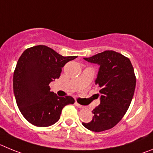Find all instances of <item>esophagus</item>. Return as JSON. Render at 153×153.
Listing matches in <instances>:
<instances>
[{
    "label": "esophagus",
    "instance_id": "1",
    "mask_svg": "<svg viewBox=\"0 0 153 153\" xmlns=\"http://www.w3.org/2000/svg\"><path fill=\"white\" fill-rule=\"evenodd\" d=\"M75 106H76V107H78V108H84V106H82V105H81V104H78V103H77V102H75Z\"/></svg>",
    "mask_w": 153,
    "mask_h": 153
}]
</instances>
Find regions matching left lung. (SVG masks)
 Masks as SVG:
<instances>
[{"label": "left lung", "mask_w": 153, "mask_h": 153, "mask_svg": "<svg viewBox=\"0 0 153 153\" xmlns=\"http://www.w3.org/2000/svg\"><path fill=\"white\" fill-rule=\"evenodd\" d=\"M84 59L100 65L95 83L101 96L100 104L92 111V120L82 124L94 132L110 130L121 120L130 107L137 81L134 69L127 57L113 50Z\"/></svg>", "instance_id": "obj_1"}]
</instances>
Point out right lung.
I'll use <instances>...</instances> for the list:
<instances>
[{
	"label": "right lung",
	"mask_w": 153,
	"mask_h": 153,
	"mask_svg": "<svg viewBox=\"0 0 153 153\" xmlns=\"http://www.w3.org/2000/svg\"><path fill=\"white\" fill-rule=\"evenodd\" d=\"M75 58L61 56L43 45L28 48L19 58L13 72V92L20 113L31 124L40 127L54 124L63 107L75 103L71 96L58 97L49 85Z\"/></svg>",
	"instance_id": "add662e5"
}]
</instances>
